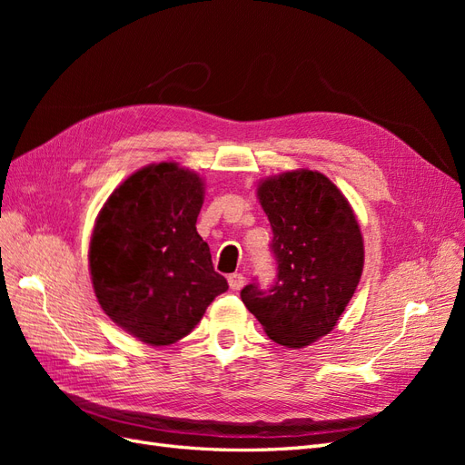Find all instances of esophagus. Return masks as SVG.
<instances>
[{"instance_id": "esophagus-1", "label": "esophagus", "mask_w": 465, "mask_h": 465, "mask_svg": "<svg viewBox=\"0 0 465 465\" xmlns=\"http://www.w3.org/2000/svg\"><path fill=\"white\" fill-rule=\"evenodd\" d=\"M244 283H246V277L242 273H231L229 275V287L232 291H241L244 287Z\"/></svg>"}]
</instances>
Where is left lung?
Instances as JSON below:
<instances>
[{
    "instance_id": "8db88e82",
    "label": "left lung",
    "mask_w": 465,
    "mask_h": 465,
    "mask_svg": "<svg viewBox=\"0 0 465 465\" xmlns=\"http://www.w3.org/2000/svg\"><path fill=\"white\" fill-rule=\"evenodd\" d=\"M258 200L270 219L277 279L250 283L242 302L279 345L301 349L330 333L359 285L362 234L345 195L318 171L265 178Z\"/></svg>"
}]
</instances>
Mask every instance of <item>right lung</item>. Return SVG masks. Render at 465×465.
<instances>
[{
  "mask_svg": "<svg viewBox=\"0 0 465 465\" xmlns=\"http://www.w3.org/2000/svg\"><path fill=\"white\" fill-rule=\"evenodd\" d=\"M203 180L176 163L139 168L96 217L89 272L110 320L153 347L186 337L229 289L195 231Z\"/></svg>",
  "mask_w": 465,
  "mask_h": 465,
  "instance_id": "obj_1",
  "label": "right lung"
}]
</instances>
